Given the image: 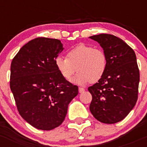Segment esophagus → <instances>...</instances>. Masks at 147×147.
I'll return each mask as SVG.
<instances>
[{"label":"esophagus","mask_w":147,"mask_h":147,"mask_svg":"<svg viewBox=\"0 0 147 147\" xmlns=\"http://www.w3.org/2000/svg\"><path fill=\"white\" fill-rule=\"evenodd\" d=\"M84 90H85V89H84V88L79 87V92H80V93H82V92H84Z\"/></svg>","instance_id":"34e87169"}]
</instances>
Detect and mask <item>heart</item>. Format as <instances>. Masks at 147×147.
<instances>
[{"mask_svg":"<svg viewBox=\"0 0 147 147\" xmlns=\"http://www.w3.org/2000/svg\"><path fill=\"white\" fill-rule=\"evenodd\" d=\"M55 65L61 75L67 81L75 79L78 84L95 83L103 78L107 67V57L103 50L80 44L70 49L65 57H57Z\"/></svg>","mask_w":147,"mask_h":147,"instance_id":"1","label":"heart"}]
</instances>
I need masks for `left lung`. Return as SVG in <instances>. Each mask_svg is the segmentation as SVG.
I'll use <instances>...</instances> for the list:
<instances>
[{
	"label": "left lung",
	"mask_w": 147,
	"mask_h": 147,
	"mask_svg": "<svg viewBox=\"0 0 147 147\" xmlns=\"http://www.w3.org/2000/svg\"><path fill=\"white\" fill-rule=\"evenodd\" d=\"M89 38L100 44L107 57L103 78L88 88L92 96L89 109L97 120L113 124L125 118L137 103L140 70L136 55L114 35L101 34Z\"/></svg>",
	"instance_id": "obj_1"
}]
</instances>
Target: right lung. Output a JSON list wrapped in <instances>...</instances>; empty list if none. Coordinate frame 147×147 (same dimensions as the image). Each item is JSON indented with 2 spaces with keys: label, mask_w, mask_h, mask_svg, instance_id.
<instances>
[{
  "label": "right lung",
  "mask_w": 147,
  "mask_h": 147,
  "mask_svg": "<svg viewBox=\"0 0 147 147\" xmlns=\"http://www.w3.org/2000/svg\"><path fill=\"white\" fill-rule=\"evenodd\" d=\"M63 50L61 41L38 37L12 59L10 86L20 115L34 127L51 130L61 125L78 86L65 80L55 65Z\"/></svg>",
  "instance_id": "obj_1"
}]
</instances>
